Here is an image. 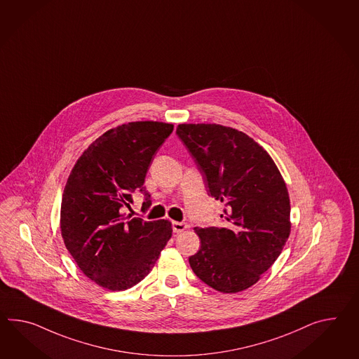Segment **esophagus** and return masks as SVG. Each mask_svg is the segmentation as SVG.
<instances>
[{
  "label": "esophagus",
  "instance_id": "34e87169",
  "mask_svg": "<svg viewBox=\"0 0 359 359\" xmlns=\"http://www.w3.org/2000/svg\"><path fill=\"white\" fill-rule=\"evenodd\" d=\"M188 228V224L187 223H183V222H172V231L175 232V233H180V232H183Z\"/></svg>",
  "mask_w": 359,
  "mask_h": 359
}]
</instances>
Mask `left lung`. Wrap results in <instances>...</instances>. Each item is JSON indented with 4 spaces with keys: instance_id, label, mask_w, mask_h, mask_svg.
I'll use <instances>...</instances> for the list:
<instances>
[{
    "instance_id": "1",
    "label": "left lung",
    "mask_w": 359,
    "mask_h": 359,
    "mask_svg": "<svg viewBox=\"0 0 359 359\" xmlns=\"http://www.w3.org/2000/svg\"><path fill=\"white\" fill-rule=\"evenodd\" d=\"M176 135L209 194L224 205L220 227L194 228L201 248L189 264L211 288L241 292L271 267L288 240L287 185L269 153L244 132L219 124H179Z\"/></svg>"
}]
</instances>
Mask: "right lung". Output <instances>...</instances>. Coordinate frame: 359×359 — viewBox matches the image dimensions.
<instances>
[{"label":"right lung","instance_id":"right-lung-1","mask_svg":"<svg viewBox=\"0 0 359 359\" xmlns=\"http://www.w3.org/2000/svg\"><path fill=\"white\" fill-rule=\"evenodd\" d=\"M172 130L168 123L122 124L93 141L71 171L62 197V237L80 270L102 288L140 283L172 235L168 220L123 214L135 191L150 208L145 176Z\"/></svg>","mask_w":359,"mask_h":359}]
</instances>
